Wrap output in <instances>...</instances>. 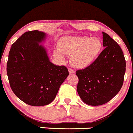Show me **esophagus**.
Instances as JSON below:
<instances>
[{"mask_svg":"<svg viewBox=\"0 0 133 133\" xmlns=\"http://www.w3.org/2000/svg\"><path fill=\"white\" fill-rule=\"evenodd\" d=\"M68 71H69L70 74H73V73H75V70L71 69V68H68Z\"/></svg>","mask_w":133,"mask_h":133,"instance_id":"obj_1","label":"esophagus"}]
</instances>
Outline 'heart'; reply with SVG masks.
Masks as SVG:
<instances>
[{
  "label": "heart",
  "mask_w": 133,
  "mask_h": 133,
  "mask_svg": "<svg viewBox=\"0 0 133 133\" xmlns=\"http://www.w3.org/2000/svg\"><path fill=\"white\" fill-rule=\"evenodd\" d=\"M59 48L54 55L60 60H65V54L71 55V63L78 68H85L97 58L102 50V42L98 37H65L59 42Z\"/></svg>",
  "instance_id": "1"
}]
</instances>
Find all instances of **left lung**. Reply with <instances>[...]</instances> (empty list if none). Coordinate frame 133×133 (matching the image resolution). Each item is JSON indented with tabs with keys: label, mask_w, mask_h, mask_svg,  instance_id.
Segmentation results:
<instances>
[{
	"label": "left lung",
	"mask_w": 133,
	"mask_h": 133,
	"mask_svg": "<svg viewBox=\"0 0 133 133\" xmlns=\"http://www.w3.org/2000/svg\"><path fill=\"white\" fill-rule=\"evenodd\" d=\"M104 49L90 66L77 70V91L86 104H105L118 94L124 81L126 61L119 46L110 35L103 32Z\"/></svg>",
	"instance_id": "left-lung-1"
}]
</instances>
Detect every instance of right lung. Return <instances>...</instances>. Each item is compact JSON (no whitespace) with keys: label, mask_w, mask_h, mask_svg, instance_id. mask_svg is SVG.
Returning a JSON list of instances; mask_svg holds the SVG:
<instances>
[{"label":"right lung","mask_w":133,"mask_h":133,"mask_svg":"<svg viewBox=\"0 0 133 133\" xmlns=\"http://www.w3.org/2000/svg\"><path fill=\"white\" fill-rule=\"evenodd\" d=\"M46 37V33L38 30L24 33L12 44L7 63L8 78L14 94L34 107L52 102L69 75L66 67L50 61L42 45Z\"/></svg>","instance_id":"add662e5"}]
</instances>
